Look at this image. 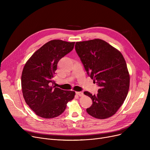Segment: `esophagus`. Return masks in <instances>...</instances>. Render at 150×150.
<instances>
[{"instance_id": "1", "label": "esophagus", "mask_w": 150, "mask_h": 150, "mask_svg": "<svg viewBox=\"0 0 150 150\" xmlns=\"http://www.w3.org/2000/svg\"><path fill=\"white\" fill-rule=\"evenodd\" d=\"M76 93L77 94L78 96H79L80 97H82L84 95L83 93L82 92H76Z\"/></svg>"}]
</instances>
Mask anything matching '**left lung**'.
<instances>
[{
	"mask_svg": "<svg viewBox=\"0 0 150 150\" xmlns=\"http://www.w3.org/2000/svg\"><path fill=\"white\" fill-rule=\"evenodd\" d=\"M75 50L87 74L100 87L96 95L84 92L92 100L86 111L98 119L112 116L123 105L129 88V74L122 54L100 39L76 42Z\"/></svg>",
	"mask_w": 150,
	"mask_h": 150,
	"instance_id": "1",
	"label": "left lung"
}]
</instances>
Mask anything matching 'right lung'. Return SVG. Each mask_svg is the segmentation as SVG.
<instances>
[{
  "label": "right lung",
  "instance_id": "obj_1",
  "mask_svg": "<svg viewBox=\"0 0 150 150\" xmlns=\"http://www.w3.org/2000/svg\"><path fill=\"white\" fill-rule=\"evenodd\" d=\"M75 42L54 39L36 51L23 67L21 76L23 97L30 109L44 119H52L65 111L75 92L55 88L53 78L58 62L72 51Z\"/></svg>",
  "mask_w": 150,
  "mask_h": 150
}]
</instances>
